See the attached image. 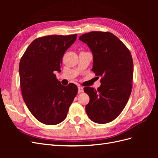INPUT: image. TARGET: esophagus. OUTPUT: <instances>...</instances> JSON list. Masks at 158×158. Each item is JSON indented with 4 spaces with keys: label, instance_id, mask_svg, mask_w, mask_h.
<instances>
[{
    "label": "esophagus",
    "instance_id": "1",
    "mask_svg": "<svg viewBox=\"0 0 158 158\" xmlns=\"http://www.w3.org/2000/svg\"><path fill=\"white\" fill-rule=\"evenodd\" d=\"M84 92L83 88L81 87V86H79V87H78V93H82V92Z\"/></svg>",
    "mask_w": 158,
    "mask_h": 158
}]
</instances>
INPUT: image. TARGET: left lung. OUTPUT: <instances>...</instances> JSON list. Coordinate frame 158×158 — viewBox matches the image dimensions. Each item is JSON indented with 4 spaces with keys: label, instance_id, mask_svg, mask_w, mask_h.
<instances>
[{
    "label": "left lung",
    "instance_id": "obj_1",
    "mask_svg": "<svg viewBox=\"0 0 158 158\" xmlns=\"http://www.w3.org/2000/svg\"><path fill=\"white\" fill-rule=\"evenodd\" d=\"M93 54L92 70L102 78L101 86H86L89 97L85 111L93 122L108 123L122 112L130 97L133 79V60L130 51L112 33L91 31L79 37Z\"/></svg>",
    "mask_w": 158,
    "mask_h": 158
}]
</instances>
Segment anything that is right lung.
Wrapping results in <instances>:
<instances>
[{
	"instance_id": "add662e5",
	"label": "right lung",
	"mask_w": 158,
	"mask_h": 158,
	"mask_svg": "<svg viewBox=\"0 0 158 158\" xmlns=\"http://www.w3.org/2000/svg\"><path fill=\"white\" fill-rule=\"evenodd\" d=\"M77 34L38 37L28 46L20 61V87L27 107L37 120L48 125L63 122L78 93L73 83L63 85L56 79L66 51Z\"/></svg>"
}]
</instances>
